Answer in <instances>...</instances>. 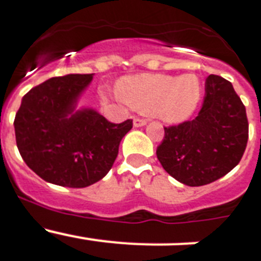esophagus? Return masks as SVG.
I'll return each mask as SVG.
<instances>
[{"label": "esophagus", "mask_w": 261, "mask_h": 261, "mask_svg": "<svg viewBox=\"0 0 261 261\" xmlns=\"http://www.w3.org/2000/svg\"><path fill=\"white\" fill-rule=\"evenodd\" d=\"M133 125H135L136 128H140V126L146 125V120L140 119V117H135V120H133Z\"/></svg>", "instance_id": "1"}]
</instances>
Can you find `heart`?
I'll use <instances>...</instances> for the list:
<instances>
[{"label": "heart", "mask_w": 261, "mask_h": 261, "mask_svg": "<svg viewBox=\"0 0 261 261\" xmlns=\"http://www.w3.org/2000/svg\"><path fill=\"white\" fill-rule=\"evenodd\" d=\"M119 98L135 110L163 120L181 123L193 114L201 99L202 87L195 74H141L117 82Z\"/></svg>", "instance_id": "b5f03b06"}]
</instances>
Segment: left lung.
I'll list each match as a JSON object with an SVG mask.
<instances>
[{"label":"left lung","mask_w":261,"mask_h":261,"mask_svg":"<svg viewBox=\"0 0 261 261\" xmlns=\"http://www.w3.org/2000/svg\"><path fill=\"white\" fill-rule=\"evenodd\" d=\"M248 140L246 107L229 81L211 74L199 115L165 128L156 158L177 181L200 187L225 176L242 159Z\"/></svg>","instance_id":"1"}]
</instances>
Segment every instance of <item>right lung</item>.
<instances>
[{
  "label": "right lung",
  "mask_w": 261,
  "mask_h": 261,
  "mask_svg": "<svg viewBox=\"0 0 261 261\" xmlns=\"http://www.w3.org/2000/svg\"><path fill=\"white\" fill-rule=\"evenodd\" d=\"M94 74L47 80L22 98L14 129L23 161L48 183L84 188L107 175L132 120L110 123L94 108H80Z\"/></svg>",
  "instance_id": "right-lung-1"
}]
</instances>
